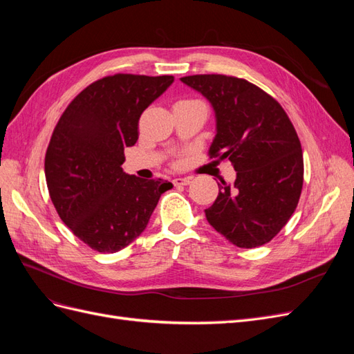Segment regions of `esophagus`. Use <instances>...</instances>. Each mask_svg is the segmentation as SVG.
Segmentation results:
<instances>
[{"label": "esophagus", "instance_id": "1", "mask_svg": "<svg viewBox=\"0 0 354 354\" xmlns=\"http://www.w3.org/2000/svg\"><path fill=\"white\" fill-rule=\"evenodd\" d=\"M192 181L190 177H177L173 180V185L174 186H187Z\"/></svg>", "mask_w": 354, "mask_h": 354}]
</instances>
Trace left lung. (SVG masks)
I'll return each instance as SVG.
<instances>
[{"instance_id":"obj_1","label":"left lung","mask_w":354,"mask_h":354,"mask_svg":"<svg viewBox=\"0 0 354 354\" xmlns=\"http://www.w3.org/2000/svg\"><path fill=\"white\" fill-rule=\"evenodd\" d=\"M216 113L209 158L229 159L236 180L221 181L205 209L211 226L239 248L270 242L294 214L303 189V151L292 122L272 95L227 75L180 78Z\"/></svg>"}]
</instances>
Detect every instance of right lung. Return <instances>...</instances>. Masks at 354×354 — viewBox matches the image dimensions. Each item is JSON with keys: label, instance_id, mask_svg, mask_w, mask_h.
Masks as SVG:
<instances>
[{"label": "right lung", "instance_id": "1", "mask_svg": "<svg viewBox=\"0 0 354 354\" xmlns=\"http://www.w3.org/2000/svg\"><path fill=\"white\" fill-rule=\"evenodd\" d=\"M174 77L116 73L75 97L53 131L46 180L59 217L99 252H116L146 229L167 180L125 174L124 149L138 138V120Z\"/></svg>", "mask_w": 354, "mask_h": 354}]
</instances>
